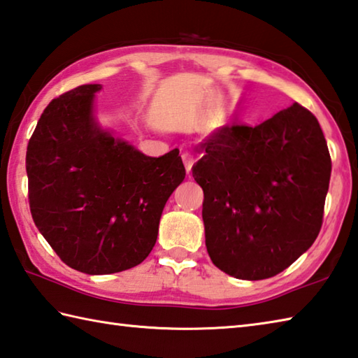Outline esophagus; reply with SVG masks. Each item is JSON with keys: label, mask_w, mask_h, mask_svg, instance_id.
I'll list each match as a JSON object with an SVG mask.
<instances>
[{"label": "esophagus", "mask_w": 358, "mask_h": 358, "mask_svg": "<svg viewBox=\"0 0 358 358\" xmlns=\"http://www.w3.org/2000/svg\"><path fill=\"white\" fill-rule=\"evenodd\" d=\"M181 158H183V162H185L186 171L189 172V171H191V167H192V164H194V155H192V153H189V152H185L183 155H181Z\"/></svg>", "instance_id": "esophagus-1"}]
</instances>
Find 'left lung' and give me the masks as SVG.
Wrapping results in <instances>:
<instances>
[{
  "label": "left lung",
  "mask_w": 358,
  "mask_h": 358,
  "mask_svg": "<svg viewBox=\"0 0 358 358\" xmlns=\"http://www.w3.org/2000/svg\"><path fill=\"white\" fill-rule=\"evenodd\" d=\"M192 177L205 194V244L241 280L277 275L320 235L329 148L316 117L294 105L257 127H220L199 144Z\"/></svg>",
  "instance_id": "obj_1"
}]
</instances>
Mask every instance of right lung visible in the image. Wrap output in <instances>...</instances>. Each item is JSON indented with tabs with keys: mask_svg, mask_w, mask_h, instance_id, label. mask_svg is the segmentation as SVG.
Returning a JSON list of instances; mask_svg holds the SVG:
<instances>
[{
	"mask_svg": "<svg viewBox=\"0 0 358 358\" xmlns=\"http://www.w3.org/2000/svg\"><path fill=\"white\" fill-rule=\"evenodd\" d=\"M100 90L84 84L51 101L26 152L36 227L64 263L90 275L144 262L186 175L177 148L152 158L103 128L95 115Z\"/></svg>",
	"mask_w": 358,
	"mask_h": 358,
	"instance_id": "right-lung-1",
	"label": "right lung"
}]
</instances>
